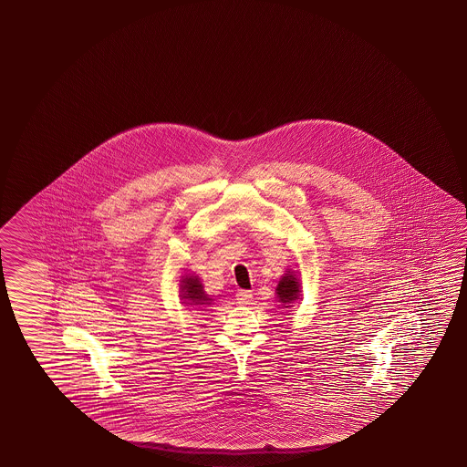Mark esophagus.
Here are the masks:
<instances>
[{
  "label": "esophagus",
  "mask_w": 467,
  "mask_h": 467,
  "mask_svg": "<svg viewBox=\"0 0 467 467\" xmlns=\"http://www.w3.org/2000/svg\"><path fill=\"white\" fill-rule=\"evenodd\" d=\"M236 301L239 305H251V301H253V293L247 290H239L236 293Z\"/></svg>",
  "instance_id": "1"
}]
</instances>
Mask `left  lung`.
I'll return each mask as SVG.
<instances>
[{
	"label": "left lung",
	"mask_w": 467,
	"mask_h": 467,
	"mask_svg": "<svg viewBox=\"0 0 467 467\" xmlns=\"http://www.w3.org/2000/svg\"><path fill=\"white\" fill-rule=\"evenodd\" d=\"M301 285H299L298 276L295 275L293 272H286L285 275L280 278L278 286H276V298L280 303H283V307H291L295 301H298L301 296Z\"/></svg>",
	"instance_id": "left-lung-1"
}]
</instances>
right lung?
Masks as SVG:
<instances>
[{
    "label": "right lung",
    "mask_w": 467,
    "mask_h": 467,
    "mask_svg": "<svg viewBox=\"0 0 467 467\" xmlns=\"http://www.w3.org/2000/svg\"><path fill=\"white\" fill-rule=\"evenodd\" d=\"M181 296L185 299V305H193V306H207L212 305V298L205 295L203 285L200 283L199 276H184L181 280Z\"/></svg>",
    "instance_id": "1"
}]
</instances>
